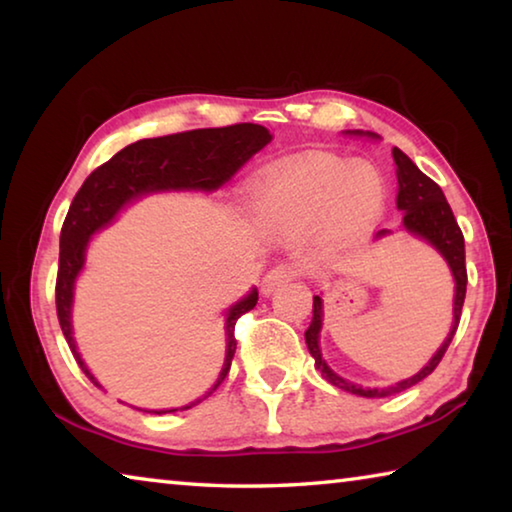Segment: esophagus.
Wrapping results in <instances>:
<instances>
[{
	"label": "esophagus",
	"instance_id": "1",
	"mask_svg": "<svg viewBox=\"0 0 512 512\" xmlns=\"http://www.w3.org/2000/svg\"><path fill=\"white\" fill-rule=\"evenodd\" d=\"M298 275H300L298 266H293V264H277V266L273 268V271H268V273L264 275L262 291H264V293H271V291H275V289H280L282 284L296 280Z\"/></svg>",
	"mask_w": 512,
	"mask_h": 512
}]
</instances>
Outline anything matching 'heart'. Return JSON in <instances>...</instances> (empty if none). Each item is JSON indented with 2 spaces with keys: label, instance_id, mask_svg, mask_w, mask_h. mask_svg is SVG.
Wrapping results in <instances>:
<instances>
[{
  "label": "heart",
  "instance_id": "b5f03b06",
  "mask_svg": "<svg viewBox=\"0 0 512 512\" xmlns=\"http://www.w3.org/2000/svg\"><path fill=\"white\" fill-rule=\"evenodd\" d=\"M384 201V183L368 162L314 158L275 176L257 194L266 228L296 232L325 212L334 228L370 221Z\"/></svg>",
  "mask_w": 512,
  "mask_h": 512
}]
</instances>
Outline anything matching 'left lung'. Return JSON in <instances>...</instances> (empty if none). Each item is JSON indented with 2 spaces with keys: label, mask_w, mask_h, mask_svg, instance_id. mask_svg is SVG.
<instances>
[{
  "label": "left lung",
  "mask_w": 512,
  "mask_h": 512,
  "mask_svg": "<svg viewBox=\"0 0 512 512\" xmlns=\"http://www.w3.org/2000/svg\"><path fill=\"white\" fill-rule=\"evenodd\" d=\"M393 158L397 164V185H400V189H397V207L404 212L402 219H404L406 230L422 239H427L431 246H436V250L447 259V264L454 273V280H456L454 325H452V332L447 336V341L443 343V348L433 354V359L418 372V375H413L411 379H404L400 384L388 386V388H361V386H354L352 381L341 379L336 372L329 370L323 357H320L318 332H320V325H323V300H320V296H314V316H311V323L305 332V341L311 357L316 361V368L332 386L361 397H388V395L402 393L406 388L415 386L418 381L431 375L440 363V359L445 357L449 343H452L458 329V323H461V309H463L465 291H467L465 239L454 219V212L447 203L443 189L433 183L429 176H424V173L411 162L409 155L402 153L400 149H393ZM379 235H384V232H379Z\"/></svg>",
  "instance_id": "1"
}]
</instances>
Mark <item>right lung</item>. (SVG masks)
<instances>
[{
    "label": "right lung",
    "instance_id": "right-lung-1",
    "mask_svg": "<svg viewBox=\"0 0 512 512\" xmlns=\"http://www.w3.org/2000/svg\"><path fill=\"white\" fill-rule=\"evenodd\" d=\"M271 142V133L259 124H232L223 128H198V131L173 133L164 137H151L128 144L108 162L94 169L76 192L69 212L60 230V257L56 277V311L65 341L72 350L76 363L94 386L99 381L85 368L81 354L76 352L72 336V296L74 280L83 268L85 246L90 235L115 219V214L128 201L146 192L158 189H216L235 176L257 151ZM257 305V291H250L241 302L228 311V352L214 388L216 391L225 375L230 372L232 357L237 350L235 325L237 320ZM101 388V386H99ZM192 402L183 409H192ZM176 411V409H173ZM162 413V411H153Z\"/></svg>",
    "mask_w": 512,
    "mask_h": 512
}]
</instances>
